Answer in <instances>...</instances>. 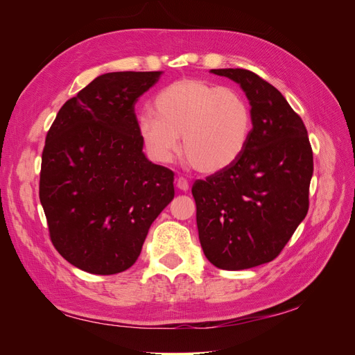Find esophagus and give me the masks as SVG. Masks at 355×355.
<instances>
[{
    "mask_svg": "<svg viewBox=\"0 0 355 355\" xmlns=\"http://www.w3.org/2000/svg\"><path fill=\"white\" fill-rule=\"evenodd\" d=\"M176 187L180 189V191H188L189 189V182L184 178V176H179L176 179Z\"/></svg>",
    "mask_w": 355,
    "mask_h": 355,
    "instance_id": "obj_1",
    "label": "esophagus"
}]
</instances>
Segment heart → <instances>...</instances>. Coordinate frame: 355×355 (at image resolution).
<instances>
[{"instance_id": "b5f03b06", "label": "heart", "mask_w": 355, "mask_h": 355, "mask_svg": "<svg viewBox=\"0 0 355 355\" xmlns=\"http://www.w3.org/2000/svg\"><path fill=\"white\" fill-rule=\"evenodd\" d=\"M154 114L137 120L139 136L158 163H170L182 148L192 167L219 171L240 158L252 132V111L244 96L196 78H182L161 89Z\"/></svg>"}]
</instances>
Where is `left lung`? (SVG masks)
I'll list each match as a JSON object with an SVG mask.
<instances>
[{
  "label": "left lung",
  "mask_w": 355,
  "mask_h": 355,
  "mask_svg": "<svg viewBox=\"0 0 355 355\" xmlns=\"http://www.w3.org/2000/svg\"><path fill=\"white\" fill-rule=\"evenodd\" d=\"M239 83L252 132L231 166L192 185L201 249L210 263L239 271L274 261L308 213L314 171L306 127L272 84L247 69H211Z\"/></svg>",
  "instance_id": "obj_1"
}]
</instances>
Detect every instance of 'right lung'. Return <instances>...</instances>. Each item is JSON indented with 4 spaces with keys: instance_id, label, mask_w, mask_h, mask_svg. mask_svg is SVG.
<instances>
[{
    "instance_id": "add662e5",
    "label": "right lung",
    "mask_w": 355,
    "mask_h": 355,
    "mask_svg": "<svg viewBox=\"0 0 355 355\" xmlns=\"http://www.w3.org/2000/svg\"><path fill=\"white\" fill-rule=\"evenodd\" d=\"M161 73L101 75L63 103L47 132L40 201L50 240L85 272L128 270L175 197V173L145 157L135 114Z\"/></svg>"
}]
</instances>
